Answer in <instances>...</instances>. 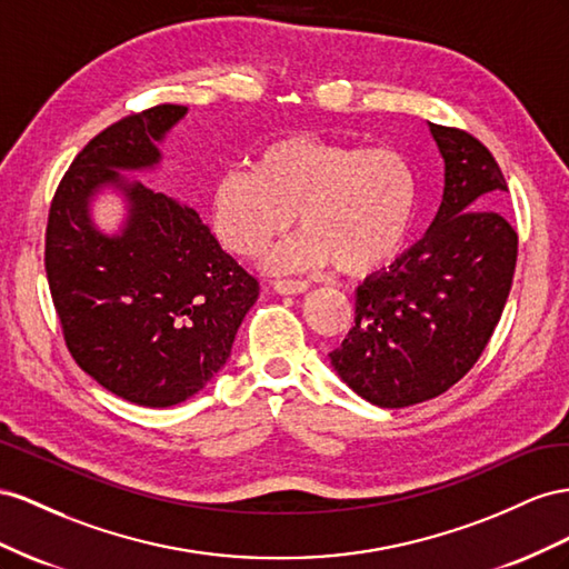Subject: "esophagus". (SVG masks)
Wrapping results in <instances>:
<instances>
[{
  "instance_id": "obj_1",
  "label": "esophagus",
  "mask_w": 569,
  "mask_h": 569,
  "mask_svg": "<svg viewBox=\"0 0 569 569\" xmlns=\"http://www.w3.org/2000/svg\"><path fill=\"white\" fill-rule=\"evenodd\" d=\"M310 288V283L302 281V279H279L273 281V290L279 296H300L305 290Z\"/></svg>"
}]
</instances>
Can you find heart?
<instances>
[{
  "mask_svg": "<svg viewBox=\"0 0 569 569\" xmlns=\"http://www.w3.org/2000/svg\"><path fill=\"white\" fill-rule=\"evenodd\" d=\"M296 214L302 231L269 252L271 269L375 271L412 231L417 176L396 150L298 133L259 150L252 169L221 173L209 192L212 229L238 257H257Z\"/></svg>",
  "mask_w": 569,
  "mask_h": 569,
  "instance_id": "1",
  "label": "heart"
}]
</instances>
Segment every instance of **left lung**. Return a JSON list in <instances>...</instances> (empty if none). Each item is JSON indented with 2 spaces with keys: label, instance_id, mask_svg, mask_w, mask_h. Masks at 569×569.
Returning a JSON list of instances; mask_svg holds the SVG:
<instances>
[{
  "label": "left lung",
  "instance_id": "obj_1",
  "mask_svg": "<svg viewBox=\"0 0 569 569\" xmlns=\"http://www.w3.org/2000/svg\"><path fill=\"white\" fill-rule=\"evenodd\" d=\"M446 161L427 236L357 288L355 327L329 357L357 396L408 408L446 393L477 365L510 296L517 233L493 204L508 192L489 148L429 123Z\"/></svg>",
  "mask_w": 569,
  "mask_h": 569
}]
</instances>
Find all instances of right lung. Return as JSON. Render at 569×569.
Instances as JSON below:
<instances>
[{
    "instance_id": "right-lung-1",
    "label": "right lung",
    "mask_w": 569,
    "mask_h": 569,
    "mask_svg": "<svg viewBox=\"0 0 569 569\" xmlns=\"http://www.w3.org/2000/svg\"><path fill=\"white\" fill-rule=\"evenodd\" d=\"M186 111L157 104L107 126L71 161L47 217L44 271L69 352L107 391L142 408L202 391L259 296L254 276L194 209L119 173L154 167L157 142ZM109 182L132 200L113 239L87 217L89 198Z\"/></svg>"
}]
</instances>
